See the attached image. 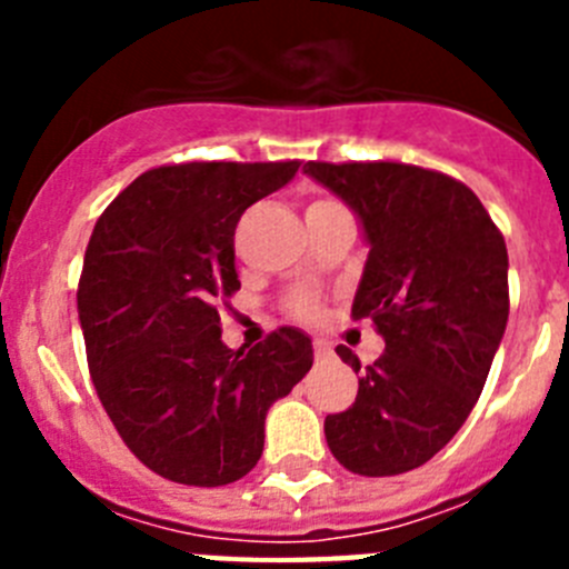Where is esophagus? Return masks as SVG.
Returning a JSON list of instances; mask_svg holds the SVG:
<instances>
[{
	"label": "esophagus",
	"instance_id": "esophagus-1",
	"mask_svg": "<svg viewBox=\"0 0 569 569\" xmlns=\"http://www.w3.org/2000/svg\"><path fill=\"white\" fill-rule=\"evenodd\" d=\"M313 353H316V359H330V356H333V350H330L328 341L316 339L313 341Z\"/></svg>",
	"mask_w": 569,
	"mask_h": 569
}]
</instances>
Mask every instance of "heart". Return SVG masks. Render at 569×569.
Instances as JSON below:
<instances>
[{"label":"heart","instance_id":"1","mask_svg":"<svg viewBox=\"0 0 569 569\" xmlns=\"http://www.w3.org/2000/svg\"><path fill=\"white\" fill-rule=\"evenodd\" d=\"M321 204H339V202H333V199H316V202H310V208H321ZM290 313L299 316V319H313V316L319 313V305H316V299L310 293H296L293 299H290Z\"/></svg>","mask_w":569,"mask_h":569}]
</instances>
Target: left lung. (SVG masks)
<instances>
[{"label": "left lung", "instance_id": "obj_1", "mask_svg": "<svg viewBox=\"0 0 569 569\" xmlns=\"http://www.w3.org/2000/svg\"><path fill=\"white\" fill-rule=\"evenodd\" d=\"M305 173L361 219L370 253L353 319H373L385 353L361 367L356 401L325 419L330 453L359 476L433 459L479 401L507 328V248L467 184L401 162H308Z\"/></svg>", "mask_w": 569, "mask_h": 569}]
</instances>
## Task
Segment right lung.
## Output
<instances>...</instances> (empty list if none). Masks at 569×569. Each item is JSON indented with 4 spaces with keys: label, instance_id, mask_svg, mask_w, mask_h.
I'll return each instance as SVG.
<instances>
[{
    "label": "right lung",
    "instance_id": "1",
    "mask_svg": "<svg viewBox=\"0 0 569 569\" xmlns=\"http://www.w3.org/2000/svg\"><path fill=\"white\" fill-rule=\"evenodd\" d=\"M301 162H184L142 173L99 216L77 308L90 379L130 453L162 479L222 487L264 450V416L313 365L301 330L222 341L241 213ZM228 305V301H224Z\"/></svg>",
    "mask_w": 569,
    "mask_h": 569
}]
</instances>
